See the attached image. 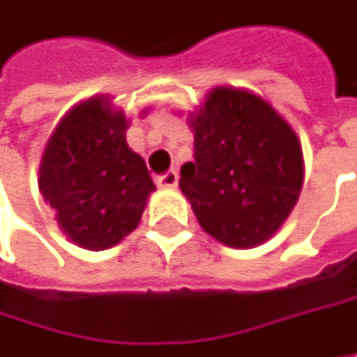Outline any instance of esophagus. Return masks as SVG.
Wrapping results in <instances>:
<instances>
[{
    "label": "esophagus",
    "mask_w": 357,
    "mask_h": 357,
    "mask_svg": "<svg viewBox=\"0 0 357 357\" xmlns=\"http://www.w3.org/2000/svg\"><path fill=\"white\" fill-rule=\"evenodd\" d=\"M178 179H179L178 172H167L165 176L157 178V185H159V188H169V190H172V188H176V185H178Z\"/></svg>",
    "instance_id": "obj_1"
}]
</instances>
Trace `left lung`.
Returning a JSON list of instances; mask_svg holds the SVG:
<instances>
[{
  "label": "left lung",
  "mask_w": 357,
  "mask_h": 357,
  "mask_svg": "<svg viewBox=\"0 0 357 357\" xmlns=\"http://www.w3.org/2000/svg\"><path fill=\"white\" fill-rule=\"evenodd\" d=\"M194 161L179 190L218 243L249 249L272 239L298 202L305 159L288 120L261 96L216 85L188 112Z\"/></svg>",
  "instance_id": "left-lung-1"
}]
</instances>
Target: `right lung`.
I'll return each mask as SVG.
<instances>
[{"mask_svg": "<svg viewBox=\"0 0 357 357\" xmlns=\"http://www.w3.org/2000/svg\"><path fill=\"white\" fill-rule=\"evenodd\" d=\"M128 124L124 110L100 93L65 114L43 151L38 190L63 235L83 249L120 243L155 192L145 159L126 143Z\"/></svg>", "mask_w": 357, "mask_h": 357, "instance_id": "add662e5", "label": "right lung"}]
</instances>
